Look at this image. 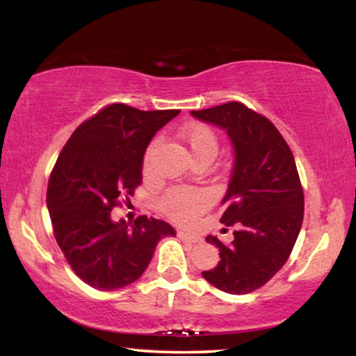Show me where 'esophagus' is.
I'll return each instance as SVG.
<instances>
[{
	"label": "esophagus",
	"mask_w": 356,
	"mask_h": 356,
	"mask_svg": "<svg viewBox=\"0 0 356 356\" xmlns=\"http://www.w3.org/2000/svg\"><path fill=\"white\" fill-rule=\"evenodd\" d=\"M177 236L182 238V240H185V242H190V243H200L201 242V237L197 236V234H193V232H188V231H182V229H180V231H177Z\"/></svg>",
	"instance_id": "1"
}]
</instances>
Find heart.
I'll return each mask as SVG.
<instances>
[{
    "label": "heart",
    "mask_w": 356,
    "mask_h": 356,
    "mask_svg": "<svg viewBox=\"0 0 356 356\" xmlns=\"http://www.w3.org/2000/svg\"><path fill=\"white\" fill-rule=\"evenodd\" d=\"M180 138L188 146L193 155V160L209 159L213 160L218 154V136L206 124L191 122L184 125L179 131ZM160 146V140H154L149 144L144 154V171H150L155 150ZM207 206V195L201 190L195 188H172L161 197L160 207L166 215L177 221H186L196 216L201 210Z\"/></svg>",
    "instance_id": "1"
}]
</instances>
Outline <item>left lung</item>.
Listing matches in <instances>:
<instances>
[{
    "label": "left lung",
    "instance_id": "obj_1",
    "mask_svg": "<svg viewBox=\"0 0 356 356\" xmlns=\"http://www.w3.org/2000/svg\"><path fill=\"white\" fill-rule=\"evenodd\" d=\"M191 116L226 130L234 146L220 220L236 227L234 240L206 237L218 248L220 262L202 276L222 292L250 293L280 272L297 242L305 212L297 165L278 129L240 102L191 111Z\"/></svg>",
    "mask_w": 356,
    "mask_h": 356
}]
</instances>
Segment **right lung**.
Listing matches in <instances>:
<instances>
[{
	"label": "right lung",
	"instance_id": "obj_1",
	"mask_svg": "<svg viewBox=\"0 0 356 356\" xmlns=\"http://www.w3.org/2000/svg\"><path fill=\"white\" fill-rule=\"evenodd\" d=\"M179 113L108 105L78 125L58 156L47 188L53 234L75 275L94 289L135 282L156 243L176 236L166 221L143 215L127 225L113 221L111 210L134 196L149 143Z\"/></svg>",
	"mask_w": 356,
	"mask_h": 356
}]
</instances>
